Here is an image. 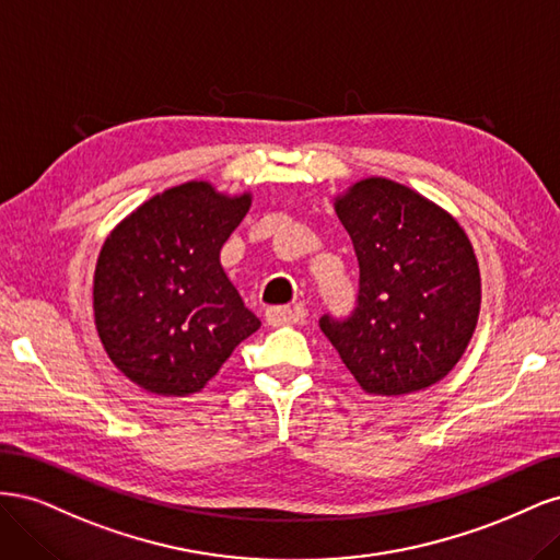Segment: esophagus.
Returning a JSON list of instances; mask_svg holds the SVG:
<instances>
[{
  "label": "esophagus",
  "instance_id": "obj_1",
  "mask_svg": "<svg viewBox=\"0 0 560 560\" xmlns=\"http://www.w3.org/2000/svg\"><path fill=\"white\" fill-rule=\"evenodd\" d=\"M306 317V311L301 306H270L266 308V322L270 327H284V325H299Z\"/></svg>",
  "mask_w": 560,
  "mask_h": 560
}]
</instances>
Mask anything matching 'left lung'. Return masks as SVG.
Wrapping results in <instances>:
<instances>
[{"label":"left lung","instance_id":"1","mask_svg":"<svg viewBox=\"0 0 560 560\" xmlns=\"http://www.w3.org/2000/svg\"><path fill=\"white\" fill-rule=\"evenodd\" d=\"M336 214L360 264L358 306L319 329L369 395H409L442 381L479 319L481 276L455 219L425 196L369 177L338 196Z\"/></svg>","mask_w":560,"mask_h":560}]
</instances>
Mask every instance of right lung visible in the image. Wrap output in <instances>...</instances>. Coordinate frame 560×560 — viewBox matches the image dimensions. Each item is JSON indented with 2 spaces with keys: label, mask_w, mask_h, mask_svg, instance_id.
Wrapping results in <instances>:
<instances>
[{
  "label": "right lung",
  "mask_w": 560,
  "mask_h": 560,
  "mask_svg": "<svg viewBox=\"0 0 560 560\" xmlns=\"http://www.w3.org/2000/svg\"><path fill=\"white\" fill-rule=\"evenodd\" d=\"M252 196L186 182L149 198L100 249L95 327L124 376L163 397L200 393L261 327L226 278L219 252Z\"/></svg>",
  "instance_id": "right-lung-1"
}]
</instances>
